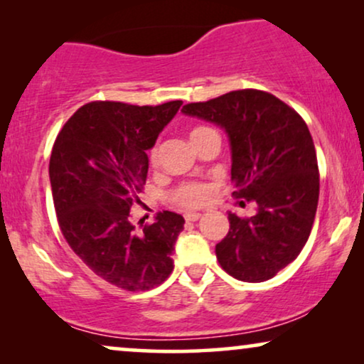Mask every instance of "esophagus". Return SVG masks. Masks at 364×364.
I'll return each instance as SVG.
<instances>
[{"label": "esophagus", "instance_id": "esophagus-1", "mask_svg": "<svg viewBox=\"0 0 364 364\" xmlns=\"http://www.w3.org/2000/svg\"><path fill=\"white\" fill-rule=\"evenodd\" d=\"M200 217H202L200 212H188V213H186V220L187 222H197Z\"/></svg>", "mask_w": 364, "mask_h": 364}]
</instances>
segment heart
I'll use <instances>...</instances> for the list:
<instances>
[{
	"mask_svg": "<svg viewBox=\"0 0 364 364\" xmlns=\"http://www.w3.org/2000/svg\"><path fill=\"white\" fill-rule=\"evenodd\" d=\"M212 132L210 127H196L191 131V141H197V139H200L202 136H205V134ZM152 161H156L157 159V147L152 151ZM208 196V188L207 186H202V183H183L177 188L176 192H173V198H176V202L181 203L183 207H197L200 205V203L205 202V198Z\"/></svg>",
	"mask_w": 364,
	"mask_h": 364,
	"instance_id": "1",
	"label": "heart"
}]
</instances>
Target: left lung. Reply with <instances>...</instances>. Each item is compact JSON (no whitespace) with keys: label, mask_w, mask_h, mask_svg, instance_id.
Here are the masks:
<instances>
[{"label":"left lung","mask_w":364,"mask_h":364,"mask_svg":"<svg viewBox=\"0 0 364 364\" xmlns=\"http://www.w3.org/2000/svg\"><path fill=\"white\" fill-rule=\"evenodd\" d=\"M182 112L227 132L233 196L258 205L250 218L228 213L218 263L237 280H270L300 255L315 222L320 173L308 126L295 109L257 89L187 104Z\"/></svg>","instance_id":"left-lung-1"}]
</instances>
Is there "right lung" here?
<instances>
[{
    "label": "right lung",
    "instance_id": "1",
    "mask_svg": "<svg viewBox=\"0 0 364 364\" xmlns=\"http://www.w3.org/2000/svg\"><path fill=\"white\" fill-rule=\"evenodd\" d=\"M181 106L182 101L84 104L53 146L49 181L59 228L89 270L122 290H151L173 270V245L183 217L166 210L137 232L131 208L142 203L146 151Z\"/></svg>",
    "mask_w": 364,
    "mask_h": 364
}]
</instances>
